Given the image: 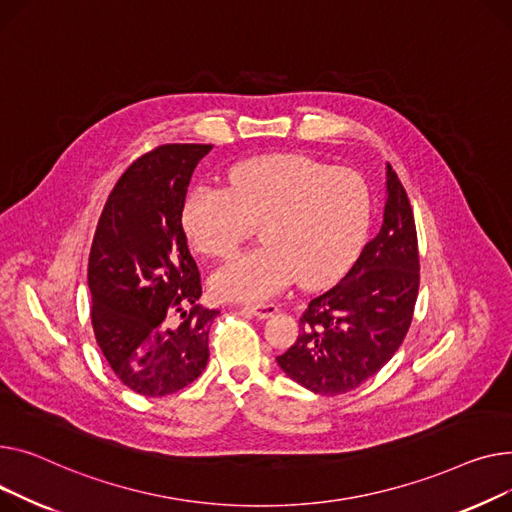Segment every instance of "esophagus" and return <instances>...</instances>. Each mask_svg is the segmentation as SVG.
Segmentation results:
<instances>
[{
    "instance_id": "1",
    "label": "esophagus",
    "mask_w": 512,
    "mask_h": 512,
    "mask_svg": "<svg viewBox=\"0 0 512 512\" xmlns=\"http://www.w3.org/2000/svg\"><path fill=\"white\" fill-rule=\"evenodd\" d=\"M246 310L254 314L256 318H268L279 312V306L275 304H246Z\"/></svg>"
}]
</instances>
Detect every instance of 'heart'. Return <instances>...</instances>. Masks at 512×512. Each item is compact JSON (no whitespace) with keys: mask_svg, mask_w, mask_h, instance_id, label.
Returning <instances> with one entry per match:
<instances>
[{"mask_svg":"<svg viewBox=\"0 0 512 512\" xmlns=\"http://www.w3.org/2000/svg\"><path fill=\"white\" fill-rule=\"evenodd\" d=\"M372 219L366 179L308 155L275 153L237 163L227 188L190 190L182 223L204 256L227 258L262 225L260 248L225 262L213 289L229 299H264L297 277L306 287L337 281L362 252Z\"/></svg>","mask_w":512,"mask_h":512,"instance_id":"obj_1","label":"heart"}]
</instances>
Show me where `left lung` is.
I'll list each match as a JSON object with an SVG mask.
<instances>
[{
	"label": "left lung",
	"mask_w": 512,
	"mask_h": 512,
	"mask_svg": "<svg viewBox=\"0 0 512 512\" xmlns=\"http://www.w3.org/2000/svg\"><path fill=\"white\" fill-rule=\"evenodd\" d=\"M384 223L349 273L314 297L297 341L277 357L281 370L312 393L335 397L372 378L403 345L419 291L413 208L388 165Z\"/></svg>",
	"instance_id": "obj_1"
}]
</instances>
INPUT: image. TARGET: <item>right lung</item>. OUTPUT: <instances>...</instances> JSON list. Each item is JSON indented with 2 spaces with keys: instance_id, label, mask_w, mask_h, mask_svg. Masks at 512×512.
Returning <instances> with one entry per match:
<instances>
[{
  "instance_id": "1",
  "label": "right lung",
  "mask_w": 512,
  "mask_h": 512,
  "mask_svg": "<svg viewBox=\"0 0 512 512\" xmlns=\"http://www.w3.org/2000/svg\"><path fill=\"white\" fill-rule=\"evenodd\" d=\"M210 148L163 144L138 157L111 190L90 246L95 339L115 376L144 397L177 393L208 362V333L219 310L198 306L200 270L182 210L192 173Z\"/></svg>"
}]
</instances>
